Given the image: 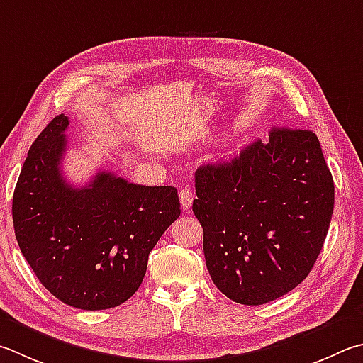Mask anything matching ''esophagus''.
I'll list each match as a JSON object with an SVG mask.
<instances>
[{
  "label": "esophagus",
  "instance_id": "1",
  "mask_svg": "<svg viewBox=\"0 0 363 363\" xmlns=\"http://www.w3.org/2000/svg\"><path fill=\"white\" fill-rule=\"evenodd\" d=\"M194 199H195V194H194L192 189H190V187L181 189L179 200H181V206H182L184 211H186V213H187V211H190V208H192Z\"/></svg>",
  "mask_w": 363,
  "mask_h": 363
}]
</instances>
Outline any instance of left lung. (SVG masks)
Listing matches in <instances>:
<instances>
[{
    "instance_id": "left-lung-1",
    "label": "left lung",
    "mask_w": 363,
    "mask_h": 363,
    "mask_svg": "<svg viewBox=\"0 0 363 363\" xmlns=\"http://www.w3.org/2000/svg\"><path fill=\"white\" fill-rule=\"evenodd\" d=\"M194 213L211 279L257 306L295 289L318 260L335 186L313 131L273 128L233 160L195 171Z\"/></svg>"
}]
</instances>
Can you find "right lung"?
<instances>
[{
  "label": "right lung",
  "mask_w": 363,
  "mask_h": 363,
  "mask_svg": "<svg viewBox=\"0 0 363 363\" xmlns=\"http://www.w3.org/2000/svg\"><path fill=\"white\" fill-rule=\"evenodd\" d=\"M69 121L31 144L12 199L16 238L41 284L79 309L122 305L140 289L150 250L181 214L177 190L98 171L84 187L62 174Z\"/></svg>",
  "instance_id": "obj_1"
}]
</instances>
